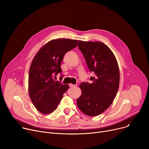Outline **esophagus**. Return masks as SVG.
<instances>
[{"mask_svg": "<svg viewBox=\"0 0 149 149\" xmlns=\"http://www.w3.org/2000/svg\"><path fill=\"white\" fill-rule=\"evenodd\" d=\"M69 86H70V88H73V87H75V86H76V85H73V84H70L69 85Z\"/></svg>", "mask_w": 149, "mask_h": 149, "instance_id": "esophagus-1", "label": "esophagus"}]
</instances>
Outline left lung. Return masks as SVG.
Here are the masks:
<instances>
[{"label": "left lung", "instance_id": "left-lung-1", "mask_svg": "<svg viewBox=\"0 0 149 149\" xmlns=\"http://www.w3.org/2000/svg\"><path fill=\"white\" fill-rule=\"evenodd\" d=\"M78 47L94 75L90 78L91 84L82 82L79 85L82 94L77 104L85 114L97 116L110 107L117 93L120 82L118 63L111 50L102 42L79 41Z\"/></svg>", "mask_w": 149, "mask_h": 149}]
</instances>
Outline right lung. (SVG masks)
I'll return each instance as SVG.
<instances>
[{
	"label": "right lung",
	"instance_id": "add662e5",
	"mask_svg": "<svg viewBox=\"0 0 149 149\" xmlns=\"http://www.w3.org/2000/svg\"><path fill=\"white\" fill-rule=\"evenodd\" d=\"M78 40L59 38L51 40L43 46L33 58L28 79L29 94L36 109L44 114L54 111L68 85L55 81L62 72L61 62L68 51L77 46ZM61 74L60 79H63Z\"/></svg>",
	"mask_w": 149,
	"mask_h": 149
}]
</instances>
